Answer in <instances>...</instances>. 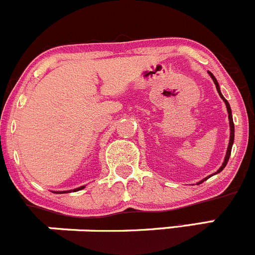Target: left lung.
I'll return each mask as SVG.
<instances>
[{"label": "left lung", "instance_id": "8db88e82", "mask_svg": "<svg viewBox=\"0 0 255 255\" xmlns=\"http://www.w3.org/2000/svg\"><path fill=\"white\" fill-rule=\"evenodd\" d=\"M208 74L211 75V78H212L213 83H214V84H216L217 92H218L219 97L222 98V100H223V102H224V104H226L227 112H228L229 130H231V135H229V143H228V147H227L226 157H224V161H223V163H222V166H221V167H219L218 170H217V172H214V173H213V175H217V173H219V172H221V171H223V168L226 167V166H227V163H228L229 156H231L232 146H233V142H234V123H233V118H232V110H231V105H229V103L227 102V100H226V98H224L223 95H222V93H221V88H219V84H218V82H217V79H216V78H214V75L212 74V73H211V72H208ZM213 175H210V176H208V177H206V178H203V180H201L200 182H197V185H201V183H202V182H205L206 180H208V178H210L211 176H213Z\"/></svg>", "mask_w": 255, "mask_h": 255}]
</instances>
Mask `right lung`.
<instances>
[{
	"mask_svg": "<svg viewBox=\"0 0 255 255\" xmlns=\"http://www.w3.org/2000/svg\"><path fill=\"white\" fill-rule=\"evenodd\" d=\"M85 186H80V187H78V188H74V190H70V191H58V192H55V193H67V192H77V191H80V190H83V188H84Z\"/></svg>",
	"mask_w": 255,
	"mask_h": 255,
	"instance_id": "1",
	"label": "right lung"
}]
</instances>
